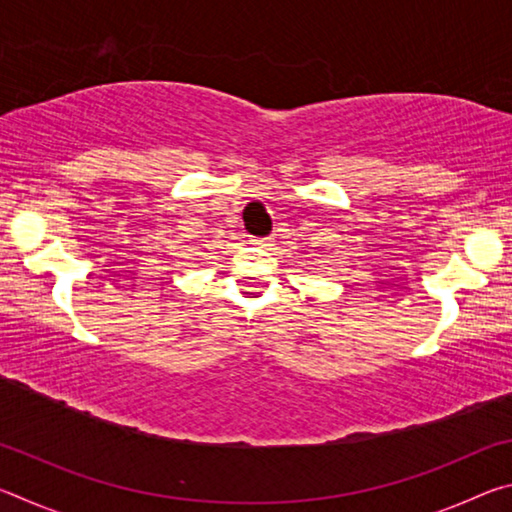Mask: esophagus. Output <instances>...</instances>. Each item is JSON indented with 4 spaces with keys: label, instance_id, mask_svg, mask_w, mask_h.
Here are the masks:
<instances>
[{
    "label": "esophagus",
    "instance_id": "1",
    "mask_svg": "<svg viewBox=\"0 0 512 512\" xmlns=\"http://www.w3.org/2000/svg\"><path fill=\"white\" fill-rule=\"evenodd\" d=\"M250 244L259 246V248H266V246H271V239H268V237H255V239H250Z\"/></svg>",
    "mask_w": 512,
    "mask_h": 512
}]
</instances>
